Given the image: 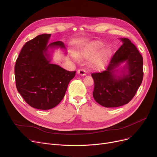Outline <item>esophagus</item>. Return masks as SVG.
I'll return each instance as SVG.
<instances>
[{"mask_svg": "<svg viewBox=\"0 0 157 157\" xmlns=\"http://www.w3.org/2000/svg\"><path fill=\"white\" fill-rule=\"evenodd\" d=\"M77 73L78 75L81 76H85L86 75V71L84 69H79L77 71Z\"/></svg>", "mask_w": 157, "mask_h": 157, "instance_id": "1", "label": "esophagus"}]
</instances>
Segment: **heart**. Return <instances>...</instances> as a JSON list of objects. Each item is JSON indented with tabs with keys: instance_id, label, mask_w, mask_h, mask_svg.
<instances>
[{
	"instance_id": "heart-1",
	"label": "heart",
	"mask_w": 157,
	"mask_h": 157,
	"mask_svg": "<svg viewBox=\"0 0 157 157\" xmlns=\"http://www.w3.org/2000/svg\"><path fill=\"white\" fill-rule=\"evenodd\" d=\"M103 43L101 41H94L89 43L77 52L78 57L82 58H91V66L96 70L102 69L106 65L110 55V51L109 48H104L99 50L102 47ZM76 59H78V58Z\"/></svg>"
}]
</instances>
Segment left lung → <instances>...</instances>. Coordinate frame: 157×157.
Segmentation results:
<instances>
[{
  "instance_id": "1",
  "label": "left lung",
  "mask_w": 157,
  "mask_h": 157,
  "mask_svg": "<svg viewBox=\"0 0 157 157\" xmlns=\"http://www.w3.org/2000/svg\"><path fill=\"white\" fill-rule=\"evenodd\" d=\"M122 45L113 55L105 71L94 73V99L105 107H116L128 103L142 84L143 58L137 47L128 38H121ZM126 62L121 75H116L115 68ZM127 69V71L126 70Z\"/></svg>"
}]
</instances>
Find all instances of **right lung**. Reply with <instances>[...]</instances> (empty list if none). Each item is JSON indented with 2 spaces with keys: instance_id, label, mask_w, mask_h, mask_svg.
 <instances>
[{
  "instance_id": "right-lung-1",
  "label": "right lung",
  "mask_w": 157,
  "mask_h": 157,
  "mask_svg": "<svg viewBox=\"0 0 157 157\" xmlns=\"http://www.w3.org/2000/svg\"><path fill=\"white\" fill-rule=\"evenodd\" d=\"M51 34H42L22 47L15 65L18 92L31 107L48 110L56 106L64 96L75 71H68L50 63L49 47L65 48L61 41L48 44Z\"/></svg>"
}]
</instances>
